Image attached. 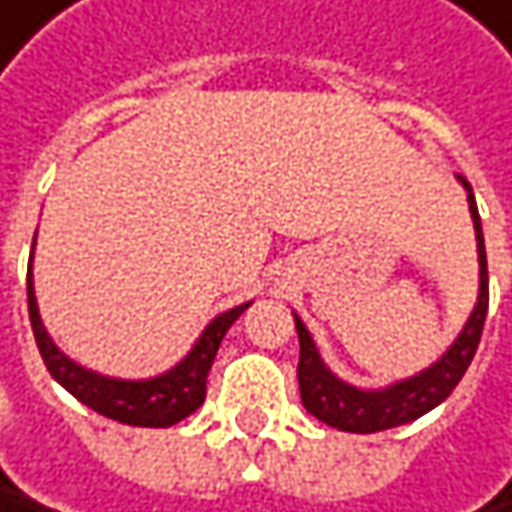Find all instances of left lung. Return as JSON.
I'll use <instances>...</instances> for the list:
<instances>
[{
  "mask_svg": "<svg viewBox=\"0 0 512 512\" xmlns=\"http://www.w3.org/2000/svg\"><path fill=\"white\" fill-rule=\"evenodd\" d=\"M460 181L469 193V210H472V222H475V234H478V260H481V293H478V304H475L466 328L460 331L454 346L445 351L431 369L419 372L416 378L398 381L387 390H357L325 369L304 322L296 316V331H299V346H302L299 351L302 404L304 410L310 416H316L319 422H325L337 431H349V434H375V431L398 428V425H407V422L425 416L428 410H434L466 375V369L478 351V343H481L484 322H487L489 275L478 205H475L469 181L463 175H460Z\"/></svg>",
  "mask_w": 512,
  "mask_h": 512,
  "instance_id": "obj_1",
  "label": "left lung"
}]
</instances>
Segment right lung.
Listing matches in <instances>:
<instances>
[{
    "label": "right lung",
    "mask_w": 512,
    "mask_h": 512,
    "mask_svg": "<svg viewBox=\"0 0 512 512\" xmlns=\"http://www.w3.org/2000/svg\"><path fill=\"white\" fill-rule=\"evenodd\" d=\"M246 307L249 304H240V307L216 316L205 328V334L199 337V343L193 346V351L161 378L117 381V378H105L90 369H81L49 340V334L40 322V313H37L34 287H31V266H28V319H31V331H34L37 349H40L49 375L90 410H96L108 419H117L122 425H137V428H169L202 407L205 393H208V372L216 351H219V343Z\"/></svg>",
    "instance_id": "obj_1"
}]
</instances>
